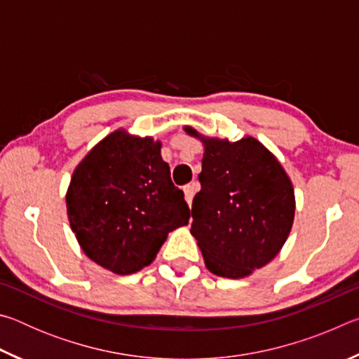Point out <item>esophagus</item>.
<instances>
[{"instance_id": "34e87169", "label": "esophagus", "mask_w": 359, "mask_h": 359, "mask_svg": "<svg viewBox=\"0 0 359 359\" xmlns=\"http://www.w3.org/2000/svg\"><path fill=\"white\" fill-rule=\"evenodd\" d=\"M198 182H191V184H188L187 187H184V193H185V201L188 203V205L191 204V201H193V196H194V193L198 191Z\"/></svg>"}]
</instances>
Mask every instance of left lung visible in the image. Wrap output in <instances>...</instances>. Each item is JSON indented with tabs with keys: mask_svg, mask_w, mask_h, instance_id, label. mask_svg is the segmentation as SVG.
<instances>
[{
	"mask_svg": "<svg viewBox=\"0 0 359 359\" xmlns=\"http://www.w3.org/2000/svg\"><path fill=\"white\" fill-rule=\"evenodd\" d=\"M185 133L203 142L201 191L190 233L212 274L244 278L277 257L294 220V188L280 161L258 139Z\"/></svg>",
	"mask_w": 359,
	"mask_h": 359,
	"instance_id": "8db88e82",
	"label": "left lung"
}]
</instances>
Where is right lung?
Returning <instances> with one entry per match:
<instances>
[{
    "instance_id": "add662e5",
    "label": "right lung",
    "mask_w": 359,
    "mask_h": 359,
    "mask_svg": "<svg viewBox=\"0 0 359 359\" xmlns=\"http://www.w3.org/2000/svg\"><path fill=\"white\" fill-rule=\"evenodd\" d=\"M72 233L87 257L118 276L155 259L171 231L188 224L161 142L117 130L83 156L66 191Z\"/></svg>"
}]
</instances>
